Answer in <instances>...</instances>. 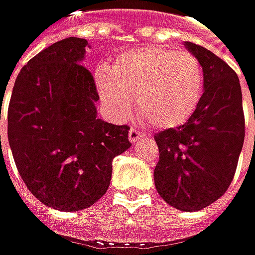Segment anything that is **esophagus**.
Instances as JSON below:
<instances>
[{
  "instance_id": "esophagus-1",
  "label": "esophagus",
  "mask_w": 255,
  "mask_h": 255,
  "mask_svg": "<svg viewBox=\"0 0 255 255\" xmlns=\"http://www.w3.org/2000/svg\"><path fill=\"white\" fill-rule=\"evenodd\" d=\"M142 137V133L137 130V128H130V131H128V139H130V142H137L139 139Z\"/></svg>"
}]
</instances>
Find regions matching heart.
I'll return each mask as SVG.
<instances>
[{
    "label": "heart",
    "instance_id": "obj_1",
    "mask_svg": "<svg viewBox=\"0 0 255 255\" xmlns=\"http://www.w3.org/2000/svg\"><path fill=\"white\" fill-rule=\"evenodd\" d=\"M95 86L113 118H125L133 109L155 128H175L197 109L205 76L200 61L190 52L145 46L121 53L112 73H95Z\"/></svg>",
    "mask_w": 255,
    "mask_h": 255
}]
</instances>
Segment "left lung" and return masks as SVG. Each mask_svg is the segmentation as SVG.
Here are the masks:
<instances>
[{"mask_svg": "<svg viewBox=\"0 0 255 255\" xmlns=\"http://www.w3.org/2000/svg\"><path fill=\"white\" fill-rule=\"evenodd\" d=\"M185 46L202 64L205 91L185 124L154 136L160 151L154 181L170 206L193 212L230 187L244 146L245 116L236 71L203 46Z\"/></svg>", "mask_w": 255, "mask_h": 255, "instance_id": "1", "label": "left lung"}]
</instances>
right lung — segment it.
Masks as SVG:
<instances>
[{
    "label": "right lung",
    "mask_w": 255,
    "mask_h": 255,
    "mask_svg": "<svg viewBox=\"0 0 255 255\" xmlns=\"http://www.w3.org/2000/svg\"><path fill=\"white\" fill-rule=\"evenodd\" d=\"M86 44L68 37L29 59L5 115L22 181L41 203L64 212L86 209L103 197L113 158L131 146L128 125L97 118V86L80 64Z\"/></svg>",
    "instance_id": "obj_1"
}]
</instances>
